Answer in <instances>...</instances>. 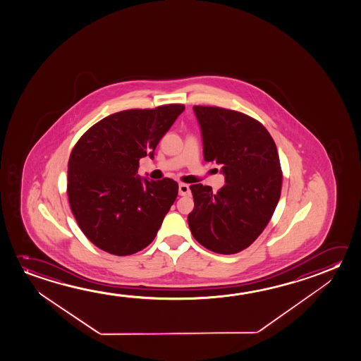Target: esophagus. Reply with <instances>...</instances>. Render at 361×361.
Instances as JSON below:
<instances>
[{"label":"esophagus","instance_id":"34e87169","mask_svg":"<svg viewBox=\"0 0 361 361\" xmlns=\"http://www.w3.org/2000/svg\"><path fill=\"white\" fill-rule=\"evenodd\" d=\"M190 193L188 184L180 183L179 184V195H188Z\"/></svg>","mask_w":361,"mask_h":361}]
</instances>
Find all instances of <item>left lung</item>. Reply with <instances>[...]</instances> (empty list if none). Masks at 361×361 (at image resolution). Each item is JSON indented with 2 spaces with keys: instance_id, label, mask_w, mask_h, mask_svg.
<instances>
[{
  "instance_id": "8db88e82",
  "label": "left lung",
  "mask_w": 361,
  "mask_h": 361,
  "mask_svg": "<svg viewBox=\"0 0 361 361\" xmlns=\"http://www.w3.org/2000/svg\"><path fill=\"white\" fill-rule=\"evenodd\" d=\"M203 139L204 161L222 166L218 192L192 184L195 208L188 214L195 240L209 251L233 255L262 233L279 203L282 171L275 142L259 121L218 106H193Z\"/></svg>"
}]
</instances>
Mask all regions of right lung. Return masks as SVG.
Returning a JSON list of instances; mask_svg holds the SVG:
<instances>
[{
    "label": "right lung",
    "instance_id": "obj_1",
    "mask_svg": "<svg viewBox=\"0 0 361 361\" xmlns=\"http://www.w3.org/2000/svg\"><path fill=\"white\" fill-rule=\"evenodd\" d=\"M183 110V104L123 110L97 121L75 144L68 164L70 208L100 250L128 256L154 240L177 198L178 183L142 179L139 159L153 158Z\"/></svg>",
    "mask_w": 361,
    "mask_h": 361
}]
</instances>
